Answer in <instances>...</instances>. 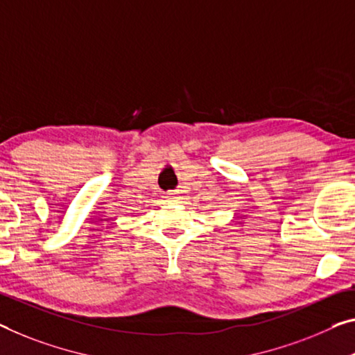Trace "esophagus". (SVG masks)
<instances>
[{
	"mask_svg": "<svg viewBox=\"0 0 355 355\" xmlns=\"http://www.w3.org/2000/svg\"><path fill=\"white\" fill-rule=\"evenodd\" d=\"M166 195H168L166 198L170 200V201H178V200H179V195H178V192H168Z\"/></svg>",
	"mask_w": 355,
	"mask_h": 355,
	"instance_id": "34e87169",
	"label": "esophagus"
}]
</instances>
